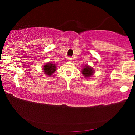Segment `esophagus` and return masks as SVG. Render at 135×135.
Segmentation results:
<instances>
[{
    "mask_svg": "<svg viewBox=\"0 0 135 135\" xmlns=\"http://www.w3.org/2000/svg\"><path fill=\"white\" fill-rule=\"evenodd\" d=\"M68 61H69V62L72 61V58H71V57H68Z\"/></svg>",
    "mask_w": 135,
    "mask_h": 135,
    "instance_id": "esophagus-1",
    "label": "esophagus"
}]
</instances>
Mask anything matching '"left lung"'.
<instances>
[{"label":"left lung","instance_id":"1","mask_svg":"<svg viewBox=\"0 0 135 135\" xmlns=\"http://www.w3.org/2000/svg\"><path fill=\"white\" fill-rule=\"evenodd\" d=\"M92 69H93V68L90 67L89 66H86L84 69H82V73L83 74V75L85 77V78H87V77L91 76V75L93 74V70Z\"/></svg>","mask_w":135,"mask_h":135}]
</instances>
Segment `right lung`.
I'll return each instance as SVG.
<instances>
[{"label": "right lung", "mask_w": 135, "mask_h": 135, "mask_svg": "<svg viewBox=\"0 0 135 135\" xmlns=\"http://www.w3.org/2000/svg\"><path fill=\"white\" fill-rule=\"evenodd\" d=\"M56 71V66L53 63H47L44 66V72L49 76L52 75V74Z\"/></svg>", "instance_id": "1"}]
</instances>
